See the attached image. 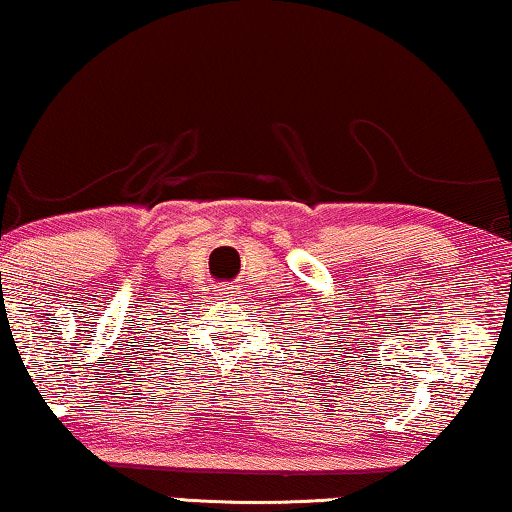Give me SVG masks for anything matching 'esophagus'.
Returning a JSON list of instances; mask_svg holds the SVG:
<instances>
[{
  "label": "esophagus",
  "instance_id": "esophagus-1",
  "mask_svg": "<svg viewBox=\"0 0 512 512\" xmlns=\"http://www.w3.org/2000/svg\"><path fill=\"white\" fill-rule=\"evenodd\" d=\"M218 294L225 296V299H234V296H239L236 294V285H220Z\"/></svg>",
  "mask_w": 512,
  "mask_h": 512
}]
</instances>
